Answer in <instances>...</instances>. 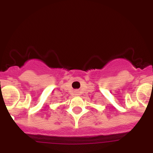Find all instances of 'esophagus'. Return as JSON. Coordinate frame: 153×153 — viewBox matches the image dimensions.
I'll use <instances>...</instances> for the list:
<instances>
[{
  "mask_svg": "<svg viewBox=\"0 0 153 153\" xmlns=\"http://www.w3.org/2000/svg\"><path fill=\"white\" fill-rule=\"evenodd\" d=\"M76 93H77V91H76Z\"/></svg>",
  "mask_w": 153,
  "mask_h": 153,
  "instance_id": "obj_1",
  "label": "esophagus"
}]
</instances>
